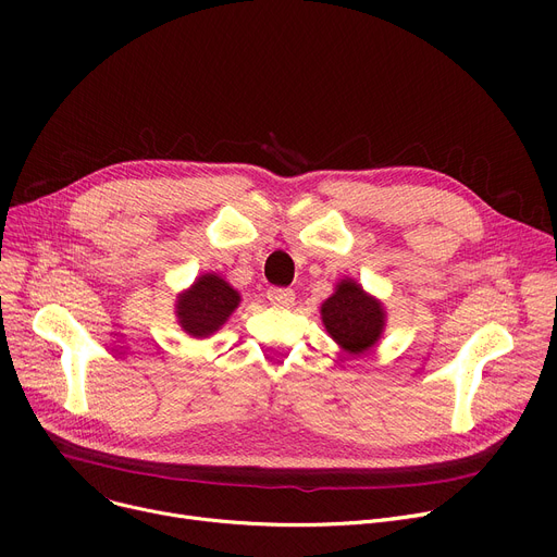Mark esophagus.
Segmentation results:
<instances>
[{
    "label": "esophagus",
    "mask_w": 557,
    "mask_h": 557,
    "mask_svg": "<svg viewBox=\"0 0 557 557\" xmlns=\"http://www.w3.org/2000/svg\"><path fill=\"white\" fill-rule=\"evenodd\" d=\"M269 300L273 307H290L296 300V294L290 288H271Z\"/></svg>",
    "instance_id": "obj_1"
}]
</instances>
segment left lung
Segmentation results:
<instances>
[{
  "instance_id": "obj_1",
  "label": "left lung",
  "mask_w": 557,
  "mask_h": 557,
  "mask_svg": "<svg viewBox=\"0 0 557 557\" xmlns=\"http://www.w3.org/2000/svg\"><path fill=\"white\" fill-rule=\"evenodd\" d=\"M323 325L347 355H366L382 338L384 307L368 296L355 280H341L334 294L320 307Z\"/></svg>"
}]
</instances>
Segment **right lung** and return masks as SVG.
Wrapping results in <instances>:
<instances>
[{
    "label": "right lung",
    "instance_id": "obj_1",
    "mask_svg": "<svg viewBox=\"0 0 557 557\" xmlns=\"http://www.w3.org/2000/svg\"><path fill=\"white\" fill-rule=\"evenodd\" d=\"M239 302L242 296L221 275L205 273L178 296L175 315L189 336L208 338L225 323Z\"/></svg>",
    "mask_w": 557,
    "mask_h": 557
}]
</instances>
